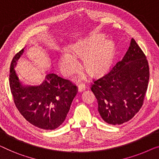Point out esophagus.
I'll return each instance as SVG.
<instances>
[{"label": "esophagus", "instance_id": "34e87169", "mask_svg": "<svg viewBox=\"0 0 159 159\" xmlns=\"http://www.w3.org/2000/svg\"><path fill=\"white\" fill-rule=\"evenodd\" d=\"M84 89H85V84L84 83H81L78 85V91L79 92L83 91Z\"/></svg>", "mask_w": 159, "mask_h": 159}]
</instances>
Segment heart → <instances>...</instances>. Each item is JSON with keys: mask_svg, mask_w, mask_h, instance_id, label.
I'll list each match as a JSON object with an SVG mask.
<instances>
[{"mask_svg": "<svg viewBox=\"0 0 159 159\" xmlns=\"http://www.w3.org/2000/svg\"><path fill=\"white\" fill-rule=\"evenodd\" d=\"M103 40L104 37L102 36H93L78 43L74 49V52L77 56L89 53L84 57V64L87 70L92 73L99 72L105 70L112 61L113 49L111 43L108 41ZM75 55L70 49L63 50L60 68L64 75H71L79 66L78 59Z\"/></svg>", "mask_w": 159, "mask_h": 159, "instance_id": "obj_1", "label": "heart"}]
</instances>
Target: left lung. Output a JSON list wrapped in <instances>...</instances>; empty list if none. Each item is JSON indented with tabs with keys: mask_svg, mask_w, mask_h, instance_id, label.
<instances>
[{
	"mask_svg": "<svg viewBox=\"0 0 159 159\" xmlns=\"http://www.w3.org/2000/svg\"><path fill=\"white\" fill-rule=\"evenodd\" d=\"M149 75L146 55L132 39L122 60L91 84L103 120L120 125L132 119L143 104Z\"/></svg>",
	"mask_w": 159,
	"mask_h": 159,
	"instance_id": "1",
	"label": "left lung"
}]
</instances>
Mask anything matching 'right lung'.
<instances>
[{"label": "right lung", "mask_w": 159, "mask_h": 159, "mask_svg": "<svg viewBox=\"0 0 159 159\" xmlns=\"http://www.w3.org/2000/svg\"><path fill=\"white\" fill-rule=\"evenodd\" d=\"M13 57L10 66L9 84L13 101L20 113L30 123L44 130L56 129L62 124L77 93L70 80L49 73L39 86H23L14 66L24 52Z\"/></svg>", "instance_id": "add662e5"}]
</instances>
